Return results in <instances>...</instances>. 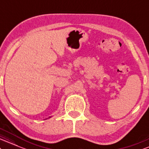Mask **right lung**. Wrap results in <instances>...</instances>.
<instances>
[{"label":"right lung","mask_w":149,"mask_h":149,"mask_svg":"<svg viewBox=\"0 0 149 149\" xmlns=\"http://www.w3.org/2000/svg\"><path fill=\"white\" fill-rule=\"evenodd\" d=\"M49 118H51V116H50V117H49ZM46 119H47V118H46Z\"/></svg>","instance_id":"add662e5"}]
</instances>
